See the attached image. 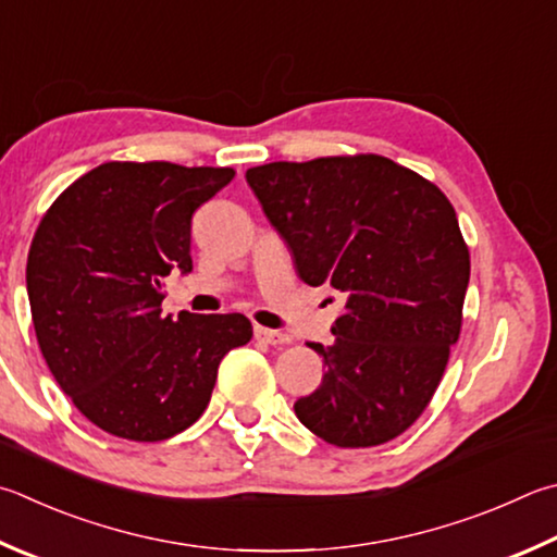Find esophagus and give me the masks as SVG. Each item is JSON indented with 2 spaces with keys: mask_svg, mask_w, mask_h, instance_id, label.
<instances>
[{
  "mask_svg": "<svg viewBox=\"0 0 557 557\" xmlns=\"http://www.w3.org/2000/svg\"><path fill=\"white\" fill-rule=\"evenodd\" d=\"M256 338L268 343V346H280V343H289V336H285L282 331H272L265 326H256Z\"/></svg>",
  "mask_w": 557,
  "mask_h": 557,
  "instance_id": "obj_1",
  "label": "esophagus"
}]
</instances>
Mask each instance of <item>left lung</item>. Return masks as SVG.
Instances as JSON below:
<instances>
[{"label":"left lung","mask_w":557,"mask_h":557,"mask_svg":"<svg viewBox=\"0 0 557 557\" xmlns=\"http://www.w3.org/2000/svg\"><path fill=\"white\" fill-rule=\"evenodd\" d=\"M297 275L346 299L317 392L295 413L338 448H370L417 421L460 336L470 252L448 197L382 156L268 163L246 173Z\"/></svg>","instance_id":"left-lung-1"}]
</instances>
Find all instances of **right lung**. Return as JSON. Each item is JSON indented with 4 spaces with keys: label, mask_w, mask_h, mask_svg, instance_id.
<instances>
[{
    "label": "right lung",
    "mask_w": 557,
    "mask_h": 557,
    "mask_svg": "<svg viewBox=\"0 0 557 557\" xmlns=\"http://www.w3.org/2000/svg\"><path fill=\"white\" fill-rule=\"evenodd\" d=\"M234 175L114 160L40 219L26 262L38 346L60 389L111 436L153 443L189 429L221 358L252 336L244 313L160 309L170 272H191V214Z\"/></svg>",
    "instance_id": "right-lung-1"
}]
</instances>
